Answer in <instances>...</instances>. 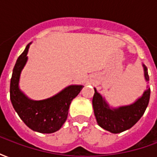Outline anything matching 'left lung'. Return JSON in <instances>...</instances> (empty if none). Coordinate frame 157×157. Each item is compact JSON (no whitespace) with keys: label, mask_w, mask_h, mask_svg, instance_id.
Returning a JSON list of instances; mask_svg holds the SVG:
<instances>
[{"label":"left lung","mask_w":157,"mask_h":157,"mask_svg":"<svg viewBox=\"0 0 157 157\" xmlns=\"http://www.w3.org/2000/svg\"><path fill=\"white\" fill-rule=\"evenodd\" d=\"M142 66L144 69L145 82L149 83L147 68L144 64H142ZM94 91L92 106L97 122L101 128L113 134L125 131L133 127L140 120L148 106L151 95V89L147 85V89L135 102L128 105L113 108L109 105L104 97L98 92L97 89L94 88Z\"/></svg>","instance_id":"left-lung-1"}]
</instances>
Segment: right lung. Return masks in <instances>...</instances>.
<instances>
[{
	"mask_svg": "<svg viewBox=\"0 0 157 157\" xmlns=\"http://www.w3.org/2000/svg\"><path fill=\"white\" fill-rule=\"evenodd\" d=\"M32 43L26 46L18 57L12 71L10 85L11 102L17 114L29 128L43 134L56 132L65 124L72 100L83 88L82 85H70L48 98L33 100L19 86L20 75L28 61V53Z\"/></svg>",
	"mask_w": 157,
	"mask_h": 157,
	"instance_id": "add662e5",
	"label": "right lung"
}]
</instances>
